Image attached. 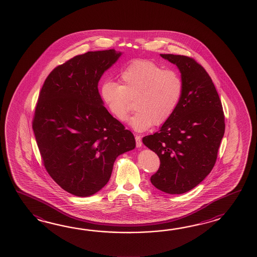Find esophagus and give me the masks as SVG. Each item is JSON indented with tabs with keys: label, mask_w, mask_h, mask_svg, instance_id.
<instances>
[{
	"label": "esophagus",
	"mask_w": 257,
	"mask_h": 257,
	"mask_svg": "<svg viewBox=\"0 0 257 257\" xmlns=\"http://www.w3.org/2000/svg\"><path fill=\"white\" fill-rule=\"evenodd\" d=\"M135 140H136L137 147H142V137L140 136V135H135Z\"/></svg>",
	"instance_id": "obj_1"
}]
</instances>
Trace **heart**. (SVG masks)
<instances>
[{"label": "heart", "mask_w": 257, "mask_h": 257, "mask_svg": "<svg viewBox=\"0 0 257 257\" xmlns=\"http://www.w3.org/2000/svg\"><path fill=\"white\" fill-rule=\"evenodd\" d=\"M119 82L104 80L100 96L110 113L124 120L135 99L136 113L128 124L137 131L160 126L174 114L183 90L181 77L173 70L152 60L136 59L127 62L119 72Z\"/></svg>", "instance_id": "obj_1"}]
</instances>
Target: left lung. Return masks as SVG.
Listing matches in <instances>:
<instances>
[{
    "instance_id": "left-lung-1",
    "label": "left lung",
    "mask_w": 257,
    "mask_h": 257,
    "mask_svg": "<svg viewBox=\"0 0 257 257\" xmlns=\"http://www.w3.org/2000/svg\"><path fill=\"white\" fill-rule=\"evenodd\" d=\"M177 66L183 90L174 114L142 142L160 158L151 182L161 191L178 195L193 189L211 172L223 138L225 119L218 92L208 72L183 55L161 54Z\"/></svg>"
}]
</instances>
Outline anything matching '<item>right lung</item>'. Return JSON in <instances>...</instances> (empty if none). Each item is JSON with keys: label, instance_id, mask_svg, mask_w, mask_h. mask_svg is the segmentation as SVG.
Wrapping results in <instances>:
<instances>
[{"label": "right lung", "instance_id": "right-lung-1", "mask_svg": "<svg viewBox=\"0 0 257 257\" xmlns=\"http://www.w3.org/2000/svg\"><path fill=\"white\" fill-rule=\"evenodd\" d=\"M121 56L88 51L56 67L45 80L32 127L44 166L68 193L89 197L109 181L115 159L136 146L98 92L104 71Z\"/></svg>", "mask_w": 257, "mask_h": 257}]
</instances>
